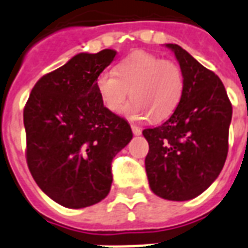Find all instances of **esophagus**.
Returning a JSON list of instances; mask_svg holds the SVG:
<instances>
[{
	"instance_id": "obj_1",
	"label": "esophagus",
	"mask_w": 248,
	"mask_h": 248,
	"mask_svg": "<svg viewBox=\"0 0 248 248\" xmlns=\"http://www.w3.org/2000/svg\"><path fill=\"white\" fill-rule=\"evenodd\" d=\"M131 128H132V132H133V135L140 136V135H141V133H142V131H141V128H139V126L131 125Z\"/></svg>"
}]
</instances>
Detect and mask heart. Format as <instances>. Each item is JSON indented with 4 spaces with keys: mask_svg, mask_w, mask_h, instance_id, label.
Listing matches in <instances>:
<instances>
[{
    "mask_svg": "<svg viewBox=\"0 0 248 248\" xmlns=\"http://www.w3.org/2000/svg\"><path fill=\"white\" fill-rule=\"evenodd\" d=\"M96 93L104 107L119 112L129 96L125 115L132 120L152 117L161 122L174 112L183 94V74L179 65L149 52L129 55L115 70H103L95 79Z\"/></svg>",
    "mask_w": 248,
    "mask_h": 248,
    "instance_id": "obj_1",
    "label": "heart"
}]
</instances>
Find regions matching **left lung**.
<instances>
[{"mask_svg":"<svg viewBox=\"0 0 248 248\" xmlns=\"http://www.w3.org/2000/svg\"><path fill=\"white\" fill-rule=\"evenodd\" d=\"M183 74V94L170 119L148 128L145 169L157 196L186 202L199 196L222 170L229 150L232 107L225 86L178 44H166Z\"/></svg>","mask_w":248,"mask_h":248,"instance_id":"obj_1","label":"left lung"}]
</instances>
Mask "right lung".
Instances as JSON below:
<instances>
[{
	"label": "right lung",
	"instance_id": "obj_1",
	"mask_svg": "<svg viewBox=\"0 0 248 248\" xmlns=\"http://www.w3.org/2000/svg\"><path fill=\"white\" fill-rule=\"evenodd\" d=\"M115 56L113 49L78 53L35 83L23 109L30 172L65 208H86L108 195L113 157L133 137L96 93V77Z\"/></svg>",
	"mask_w": 248,
	"mask_h": 248
}]
</instances>
